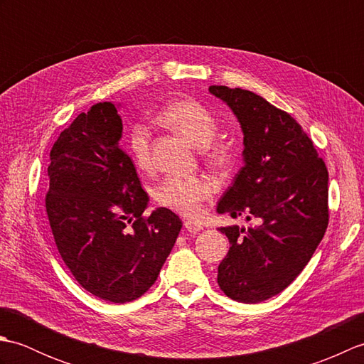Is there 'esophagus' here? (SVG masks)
Wrapping results in <instances>:
<instances>
[{
  "label": "esophagus",
  "instance_id": "esophagus-1",
  "mask_svg": "<svg viewBox=\"0 0 364 364\" xmlns=\"http://www.w3.org/2000/svg\"><path fill=\"white\" fill-rule=\"evenodd\" d=\"M184 228H186L191 235H196L203 227H202V223H198L196 220H186V222H184Z\"/></svg>",
  "mask_w": 364,
  "mask_h": 364
}]
</instances>
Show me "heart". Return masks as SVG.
Masks as SVG:
<instances>
[{"mask_svg":"<svg viewBox=\"0 0 364 364\" xmlns=\"http://www.w3.org/2000/svg\"><path fill=\"white\" fill-rule=\"evenodd\" d=\"M161 122L175 134L186 139L198 149H205L208 164L225 170L233 162L230 146L213 142L218 133V120L196 100H178L161 112ZM128 146L136 166L141 170L151 167V139L149 129L136 125L129 133ZM153 198L158 205L188 218H196L203 210V203L213 194V184L202 176H167L153 188Z\"/></svg>","mask_w":364,"mask_h":364,"instance_id":"b5f03b06","label":"heart"}]
</instances>
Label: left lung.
Instances as JSON below:
<instances>
[{
	"label": "left lung",
	"instance_id": "left-lung-1",
	"mask_svg": "<svg viewBox=\"0 0 364 364\" xmlns=\"http://www.w3.org/2000/svg\"><path fill=\"white\" fill-rule=\"evenodd\" d=\"M244 134V167L218 203L257 227H222L230 250L218 283L230 299L258 304L296 280L328 225V172L311 139L288 112L244 89L211 86Z\"/></svg>",
	"mask_w": 364,
	"mask_h": 364
}]
</instances>
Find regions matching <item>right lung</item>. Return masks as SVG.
<instances>
[{
    "mask_svg": "<svg viewBox=\"0 0 364 364\" xmlns=\"http://www.w3.org/2000/svg\"><path fill=\"white\" fill-rule=\"evenodd\" d=\"M117 107L97 103L60 133L50 153L45 206L76 282L100 299L127 304L156 282L183 223L167 208L144 215L149 196L119 145Z\"/></svg>",
    "mask_w": 364,
    "mask_h": 364,
    "instance_id": "obj_1",
    "label": "right lung"
}]
</instances>
